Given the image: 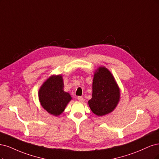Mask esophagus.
<instances>
[{
	"label": "esophagus",
	"instance_id": "esophagus-1",
	"mask_svg": "<svg viewBox=\"0 0 159 159\" xmlns=\"http://www.w3.org/2000/svg\"><path fill=\"white\" fill-rule=\"evenodd\" d=\"M77 99H78L80 102H83V100H84L83 96H78V97H77Z\"/></svg>",
	"mask_w": 159,
	"mask_h": 159
}]
</instances>
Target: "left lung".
Segmentation results:
<instances>
[{
    "label": "left lung",
    "mask_w": 159,
    "mask_h": 159,
    "mask_svg": "<svg viewBox=\"0 0 159 159\" xmlns=\"http://www.w3.org/2000/svg\"><path fill=\"white\" fill-rule=\"evenodd\" d=\"M120 100V89L115 78L105 66L96 69L93 82V94L88 104L90 110L98 116L113 111Z\"/></svg>",
    "instance_id": "obj_1"
}]
</instances>
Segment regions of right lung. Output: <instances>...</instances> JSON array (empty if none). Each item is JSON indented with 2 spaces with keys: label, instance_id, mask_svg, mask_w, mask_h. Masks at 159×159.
I'll use <instances>...</instances> for the list:
<instances>
[{
  "label": "right lung",
  "instance_id": "obj_1",
  "mask_svg": "<svg viewBox=\"0 0 159 159\" xmlns=\"http://www.w3.org/2000/svg\"><path fill=\"white\" fill-rule=\"evenodd\" d=\"M63 83L61 75H51L38 91L41 106L49 114L55 116L62 114L69 102L72 100L70 94L64 91Z\"/></svg>",
  "mask_w": 159,
  "mask_h": 159
}]
</instances>
